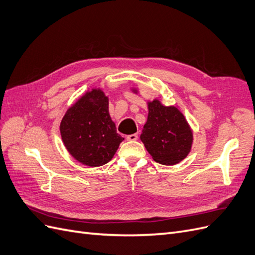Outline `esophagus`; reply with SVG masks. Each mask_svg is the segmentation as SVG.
Wrapping results in <instances>:
<instances>
[{
    "label": "esophagus",
    "instance_id": "obj_1",
    "mask_svg": "<svg viewBox=\"0 0 255 255\" xmlns=\"http://www.w3.org/2000/svg\"><path fill=\"white\" fill-rule=\"evenodd\" d=\"M127 139H128V141H135V140L138 139V135H137V134L128 135V136H127Z\"/></svg>",
    "mask_w": 255,
    "mask_h": 255
}]
</instances>
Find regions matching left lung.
<instances>
[{
  "mask_svg": "<svg viewBox=\"0 0 255 255\" xmlns=\"http://www.w3.org/2000/svg\"><path fill=\"white\" fill-rule=\"evenodd\" d=\"M148 119L140 135L146 151L161 165L180 163L188 155L194 140L186 118L177 107L165 106L157 99L148 102Z\"/></svg>",
  "mask_w": 255,
  "mask_h": 255,
  "instance_id": "8db88e82",
  "label": "left lung"
}]
</instances>
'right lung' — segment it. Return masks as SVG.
Segmentation results:
<instances>
[{"instance_id": "1", "label": "right lung", "mask_w": 255, "mask_h": 255, "mask_svg": "<svg viewBox=\"0 0 255 255\" xmlns=\"http://www.w3.org/2000/svg\"><path fill=\"white\" fill-rule=\"evenodd\" d=\"M59 128L68 152L89 167L109 163L125 140L110 116L109 98L100 88L87 91L69 107Z\"/></svg>"}]
</instances>
